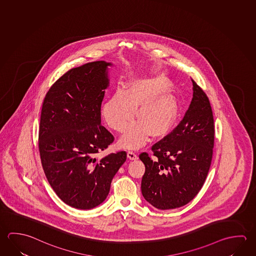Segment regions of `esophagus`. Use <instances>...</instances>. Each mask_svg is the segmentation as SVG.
Returning a JSON list of instances; mask_svg holds the SVG:
<instances>
[{"label":"esophagus","instance_id":"1","mask_svg":"<svg viewBox=\"0 0 256 256\" xmlns=\"http://www.w3.org/2000/svg\"><path fill=\"white\" fill-rule=\"evenodd\" d=\"M126 156H128V158L130 159V160H136L138 156V154H136V152H133V151H128V154H126Z\"/></svg>","mask_w":256,"mask_h":256}]
</instances>
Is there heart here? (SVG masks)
Returning <instances> with one entry per match:
<instances>
[{"instance_id": "obj_1", "label": "heart", "mask_w": 256, "mask_h": 256, "mask_svg": "<svg viewBox=\"0 0 256 256\" xmlns=\"http://www.w3.org/2000/svg\"><path fill=\"white\" fill-rule=\"evenodd\" d=\"M164 78L132 82L125 90H118L104 104L102 114L110 128L124 132L136 116L139 122L130 126L120 144L122 148L138 149L154 138L166 136L174 126L178 114V102Z\"/></svg>"}]
</instances>
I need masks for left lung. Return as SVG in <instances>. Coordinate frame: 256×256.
I'll return each instance as SVG.
<instances>
[{
	"instance_id": "obj_1",
	"label": "left lung",
	"mask_w": 256,
	"mask_h": 256,
	"mask_svg": "<svg viewBox=\"0 0 256 256\" xmlns=\"http://www.w3.org/2000/svg\"><path fill=\"white\" fill-rule=\"evenodd\" d=\"M193 98L179 125L152 146L156 160L139 156L146 166L141 190L158 210H172L192 200L210 167L214 146V118L206 94L195 82Z\"/></svg>"
}]
</instances>
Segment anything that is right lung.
I'll return each instance as SVG.
<instances>
[{"label":"right lung","mask_w":256,"mask_h":256,"mask_svg":"<svg viewBox=\"0 0 256 256\" xmlns=\"http://www.w3.org/2000/svg\"><path fill=\"white\" fill-rule=\"evenodd\" d=\"M110 66L96 61L72 68L54 82L42 105L38 148L43 170L56 195L74 208L102 204L126 161L124 151L94 157L114 140L100 125Z\"/></svg>","instance_id":"obj_1"}]
</instances>
